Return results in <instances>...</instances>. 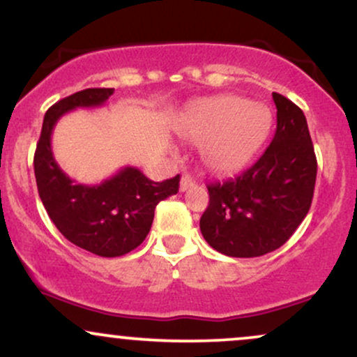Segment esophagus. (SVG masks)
I'll use <instances>...</instances> for the list:
<instances>
[{
  "label": "esophagus",
  "mask_w": 357,
  "mask_h": 357,
  "mask_svg": "<svg viewBox=\"0 0 357 357\" xmlns=\"http://www.w3.org/2000/svg\"><path fill=\"white\" fill-rule=\"evenodd\" d=\"M193 185H195V182H193V178L190 177V175H182V178H180V190L185 192L188 190V188H192Z\"/></svg>",
  "instance_id": "esophagus-1"
}]
</instances>
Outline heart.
<instances>
[{"label": "heart", "instance_id": "b5f03b06", "mask_svg": "<svg viewBox=\"0 0 357 357\" xmlns=\"http://www.w3.org/2000/svg\"><path fill=\"white\" fill-rule=\"evenodd\" d=\"M271 111L238 96H215L193 104L180 117L177 134L199 145L204 165L218 175L243 170L266 142Z\"/></svg>", "mask_w": 357, "mask_h": 357}]
</instances>
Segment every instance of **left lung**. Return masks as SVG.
I'll use <instances>...</instances> for the list:
<instances>
[{"label": "left lung", "instance_id": "obj_1", "mask_svg": "<svg viewBox=\"0 0 357 357\" xmlns=\"http://www.w3.org/2000/svg\"><path fill=\"white\" fill-rule=\"evenodd\" d=\"M276 132L255 164L238 177L210 183V204L200 218L206 243L235 258L275 252L310 212L316 183L314 147L305 114L273 92Z\"/></svg>", "mask_w": 357, "mask_h": 357}]
</instances>
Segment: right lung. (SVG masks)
<instances>
[{
  "mask_svg": "<svg viewBox=\"0 0 357 357\" xmlns=\"http://www.w3.org/2000/svg\"><path fill=\"white\" fill-rule=\"evenodd\" d=\"M114 89L92 87L61 99L47 109L34 152V175L44 208L57 230L79 248L114 258L132 252L151 231L158 202L178 192L180 175L153 182L135 167H124L99 185L76 183L52 155L51 134L66 112L98 107Z\"/></svg>",
  "mask_w": 357,
  "mask_h": 357,
  "instance_id": "1",
  "label": "right lung"
}]
</instances>
